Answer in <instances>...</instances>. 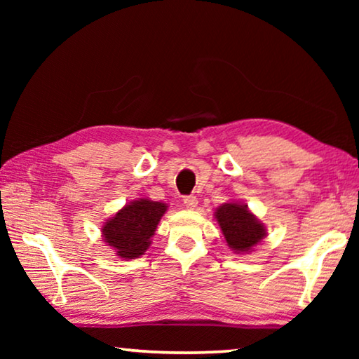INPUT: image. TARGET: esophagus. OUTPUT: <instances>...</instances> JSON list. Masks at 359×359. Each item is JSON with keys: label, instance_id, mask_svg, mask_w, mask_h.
<instances>
[{"label": "esophagus", "instance_id": "34e87169", "mask_svg": "<svg viewBox=\"0 0 359 359\" xmlns=\"http://www.w3.org/2000/svg\"><path fill=\"white\" fill-rule=\"evenodd\" d=\"M184 205L187 209H194L198 205V198L196 196H185L184 198Z\"/></svg>", "mask_w": 359, "mask_h": 359}]
</instances>
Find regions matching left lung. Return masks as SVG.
Here are the masks:
<instances>
[{"label":"left lung","instance_id":"1","mask_svg":"<svg viewBox=\"0 0 359 359\" xmlns=\"http://www.w3.org/2000/svg\"><path fill=\"white\" fill-rule=\"evenodd\" d=\"M215 218L229 248L247 253L266 238V226L248 210L247 204L224 203L215 210Z\"/></svg>","mask_w":359,"mask_h":359}]
</instances>
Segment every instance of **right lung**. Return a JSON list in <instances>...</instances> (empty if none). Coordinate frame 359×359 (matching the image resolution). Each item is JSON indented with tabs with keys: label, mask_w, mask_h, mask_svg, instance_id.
Returning a JSON list of instances; mask_svg holds the SVG:
<instances>
[{
	"label": "right lung",
	"mask_w": 359,
	"mask_h": 359,
	"mask_svg": "<svg viewBox=\"0 0 359 359\" xmlns=\"http://www.w3.org/2000/svg\"><path fill=\"white\" fill-rule=\"evenodd\" d=\"M168 210L165 203L139 198L120 209L101 228L102 239L115 255L125 259L139 258L150 247L158 223Z\"/></svg>",
	"instance_id": "1"
}]
</instances>
